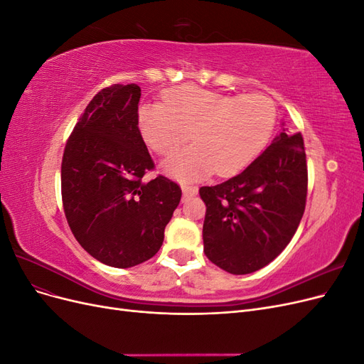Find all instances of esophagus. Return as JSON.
<instances>
[{
  "label": "esophagus",
  "mask_w": 364,
  "mask_h": 364,
  "mask_svg": "<svg viewBox=\"0 0 364 364\" xmlns=\"http://www.w3.org/2000/svg\"><path fill=\"white\" fill-rule=\"evenodd\" d=\"M182 193H183V200L190 199V197L197 194V186L193 185H182Z\"/></svg>",
  "instance_id": "esophagus-1"
}]
</instances>
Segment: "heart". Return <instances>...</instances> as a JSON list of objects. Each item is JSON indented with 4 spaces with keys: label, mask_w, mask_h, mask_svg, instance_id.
Returning <instances> with one entry per match:
<instances>
[{
    "label": "heart",
    "mask_w": 364,
    "mask_h": 364,
    "mask_svg": "<svg viewBox=\"0 0 364 364\" xmlns=\"http://www.w3.org/2000/svg\"><path fill=\"white\" fill-rule=\"evenodd\" d=\"M274 121L277 107L267 95H228L194 85L174 87L162 105L139 111L142 139L159 156L173 155L191 135L194 146L164 165L179 179L243 170L266 147Z\"/></svg>",
    "instance_id": "obj_1"
}]
</instances>
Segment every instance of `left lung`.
<instances>
[{"label": "left lung", "mask_w": 364, "mask_h": 364, "mask_svg": "<svg viewBox=\"0 0 364 364\" xmlns=\"http://www.w3.org/2000/svg\"><path fill=\"white\" fill-rule=\"evenodd\" d=\"M308 170L301 132L282 130L249 167L202 186L203 252L215 266L247 274L287 247L305 211Z\"/></svg>", "instance_id": "left-lung-1"}]
</instances>
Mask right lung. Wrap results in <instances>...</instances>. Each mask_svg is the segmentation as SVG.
I'll use <instances>...</instances> for the list:
<instances>
[{
	"label": "right lung",
	"instance_id": "obj_1",
	"mask_svg": "<svg viewBox=\"0 0 364 364\" xmlns=\"http://www.w3.org/2000/svg\"><path fill=\"white\" fill-rule=\"evenodd\" d=\"M141 87L111 85L77 121L62 158V203L80 246L106 266L127 269L156 255L181 202V186L155 168L138 127Z\"/></svg>",
	"mask_w": 364,
	"mask_h": 364
}]
</instances>
